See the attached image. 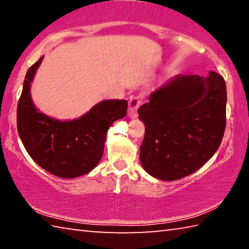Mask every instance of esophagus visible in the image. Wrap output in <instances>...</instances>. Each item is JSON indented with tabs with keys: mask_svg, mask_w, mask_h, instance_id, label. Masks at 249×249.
Here are the masks:
<instances>
[{
	"mask_svg": "<svg viewBox=\"0 0 249 249\" xmlns=\"http://www.w3.org/2000/svg\"><path fill=\"white\" fill-rule=\"evenodd\" d=\"M142 101L140 96L132 95L128 102V117L129 119H136L137 117V109L140 107Z\"/></svg>",
	"mask_w": 249,
	"mask_h": 249,
	"instance_id": "obj_1",
	"label": "esophagus"
}]
</instances>
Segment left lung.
I'll use <instances>...</instances> for the list:
<instances>
[{"label":"left lung","instance_id":"1","mask_svg":"<svg viewBox=\"0 0 249 249\" xmlns=\"http://www.w3.org/2000/svg\"><path fill=\"white\" fill-rule=\"evenodd\" d=\"M226 84L221 74H179L138 108L145 124L140 158L146 172L163 181L199 170L215 154L226 124Z\"/></svg>","mask_w":249,"mask_h":249}]
</instances>
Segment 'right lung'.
<instances>
[{"mask_svg":"<svg viewBox=\"0 0 249 249\" xmlns=\"http://www.w3.org/2000/svg\"><path fill=\"white\" fill-rule=\"evenodd\" d=\"M44 57L27 70L18 105V130L37 165L60 178L90 172L102 158L107 129L127 113L126 100H105L72 121H58L35 107L31 82Z\"/></svg>","mask_w":249,"mask_h":249,"instance_id":"1","label":"right lung"}]
</instances>
